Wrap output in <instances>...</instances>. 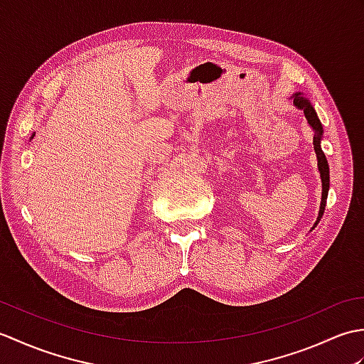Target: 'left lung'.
<instances>
[{
	"instance_id": "1",
	"label": "left lung",
	"mask_w": 364,
	"mask_h": 364,
	"mask_svg": "<svg viewBox=\"0 0 364 364\" xmlns=\"http://www.w3.org/2000/svg\"><path fill=\"white\" fill-rule=\"evenodd\" d=\"M294 105H296L299 109L304 111L305 117L310 123V127L314 129V139H313V145H314V151H316V156H318V168H319V173H321V180H322V200H321V208H319V215H318V220L314 222L313 228L318 225L323 210H326V203H327V196H328V188H330V170H328V162L326 154H323L322 149H321V139H322V123L318 117V114H316L314 107L311 106L310 100H306L301 97L300 94H294Z\"/></svg>"
}]
</instances>
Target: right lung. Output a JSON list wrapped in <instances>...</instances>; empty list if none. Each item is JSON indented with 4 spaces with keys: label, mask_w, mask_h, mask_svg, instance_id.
<instances>
[{
    "label": "right lung",
    "mask_w": 364,
    "mask_h": 364,
    "mask_svg": "<svg viewBox=\"0 0 364 364\" xmlns=\"http://www.w3.org/2000/svg\"><path fill=\"white\" fill-rule=\"evenodd\" d=\"M33 137H34V134H33ZM33 137H31V139H33Z\"/></svg>",
    "instance_id": "add662e5"
}]
</instances>
